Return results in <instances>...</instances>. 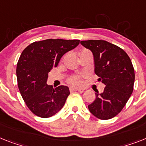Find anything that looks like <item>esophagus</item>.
<instances>
[{
  "label": "esophagus",
  "instance_id": "obj_1",
  "mask_svg": "<svg viewBox=\"0 0 146 146\" xmlns=\"http://www.w3.org/2000/svg\"><path fill=\"white\" fill-rule=\"evenodd\" d=\"M70 91H81V92L84 91V90H82V89H79V88H70Z\"/></svg>",
  "mask_w": 146,
  "mask_h": 146
}]
</instances>
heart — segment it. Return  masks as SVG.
Wrapping results in <instances>:
<instances>
[{
  "mask_svg": "<svg viewBox=\"0 0 146 146\" xmlns=\"http://www.w3.org/2000/svg\"><path fill=\"white\" fill-rule=\"evenodd\" d=\"M83 78L84 75H73L70 76L67 80V84L72 87H81L83 84Z\"/></svg>",
  "mask_w": 146,
  "mask_h": 146,
  "instance_id": "heart-1",
  "label": "heart"
}]
</instances>
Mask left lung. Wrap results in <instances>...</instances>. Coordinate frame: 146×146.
<instances>
[{
  "label": "left lung",
  "mask_w": 146,
  "mask_h": 146,
  "mask_svg": "<svg viewBox=\"0 0 146 146\" xmlns=\"http://www.w3.org/2000/svg\"><path fill=\"white\" fill-rule=\"evenodd\" d=\"M92 51L95 73L105 84L103 93H96V100L88 105L92 114L110 119L122 111L133 90L134 69L129 56L122 48L104 40L81 41Z\"/></svg>",
  "instance_id": "8db88e82"
}]
</instances>
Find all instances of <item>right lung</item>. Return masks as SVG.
Listing matches in <instances>:
<instances>
[{"mask_svg":"<svg viewBox=\"0 0 146 146\" xmlns=\"http://www.w3.org/2000/svg\"><path fill=\"white\" fill-rule=\"evenodd\" d=\"M79 41L46 39L32 43L21 52L16 67L18 89L28 108L38 117H51L63 108L69 88L64 85L53 88L46 84L48 72Z\"/></svg>","mask_w":146,"mask_h":146,"instance_id":"obj_1","label":"right lung"}]
</instances>
